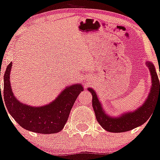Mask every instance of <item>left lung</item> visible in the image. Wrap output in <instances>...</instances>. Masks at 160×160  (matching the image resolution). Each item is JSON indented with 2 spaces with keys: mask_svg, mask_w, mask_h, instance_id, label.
<instances>
[{
  "mask_svg": "<svg viewBox=\"0 0 160 160\" xmlns=\"http://www.w3.org/2000/svg\"><path fill=\"white\" fill-rule=\"evenodd\" d=\"M146 64L151 74L152 87L147 100L136 111L124 113L117 118L109 117L102 110V104L99 102L95 92L91 88L88 89L92 95V107L96 120L102 127L107 131L117 133L130 131L144 124L151 117L157 101H160V84L154 65L151 62H147Z\"/></svg>",
  "mask_w": 160,
  "mask_h": 160,
  "instance_id": "obj_1",
  "label": "left lung"
}]
</instances>
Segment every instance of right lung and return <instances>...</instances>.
<instances>
[{
	"instance_id": "right-lung-1",
	"label": "right lung",
	"mask_w": 160,
	"mask_h": 160,
	"mask_svg": "<svg viewBox=\"0 0 160 160\" xmlns=\"http://www.w3.org/2000/svg\"><path fill=\"white\" fill-rule=\"evenodd\" d=\"M11 67L12 62L7 67L3 76V98L10 114L28 131L41 134L59 132L68 119L78 95L83 90L81 84L68 86L50 104L43 107H31L19 102L12 93L10 81Z\"/></svg>"
}]
</instances>
